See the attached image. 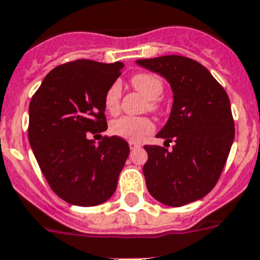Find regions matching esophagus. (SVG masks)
I'll return each mask as SVG.
<instances>
[{
  "instance_id": "1",
  "label": "esophagus",
  "mask_w": 260,
  "mask_h": 260,
  "mask_svg": "<svg viewBox=\"0 0 260 260\" xmlns=\"http://www.w3.org/2000/svg\"><path fill=\"white\" fill-rule=\"evenodd\" d=\"M128 146H130V149H136V147H140L141 145L138 142H134V141H130L128 142Z\"/></svg>"
}]
</instances>
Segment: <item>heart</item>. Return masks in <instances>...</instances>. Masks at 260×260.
<instances>
[{"label": "heart", "mask_w": 260, "mask_h": 260, "mask_svg": "<svg viewBox=\"0 0 260 260\" xmlns=\"http://www.w3.org/2000/svg\"><path fill=\"white\" fill-rule=\"evenodd\" d=\"M132 84L137 91H140L143 96L149 99V109L157 110L158 103L157 99L161 96L164 91V82L154 74L134 75L132 78ZM122 87L119 83H114L106 91L105 107L111 114H115L119 110ZM153 122L145 117H122L111 123V133L118 137H122L128 141H140L143 136L153 130Z\"/></svg>", "instance_id": "b5f03b06"}]
</instances>
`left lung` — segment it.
Wrapping results in <instances>:
<instances>
[{
    "instance_id": "obj_1",
    "label": "left lung",
    "mask_w": 260,
    "mask_h": 260,
    "mask_svg": "<svg viewBox=\"0 0 260 260\" xmlns=\"http://www.w3.org/2000/svg\"><path fill=\"white\" fill-rule=\"evenodd\" d=\"M159 74L173 91L169 119L157 134L172 150L146 145L143 176L147 190L169 207H182L208 194L219 180L235 138L227 92L196 60L168 55L137 60Z\"/></svg>"
}]
</instances>
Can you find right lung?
<instances>
[{
	"mask_svg": "<svg viewBox=\"0 0 260 260\" xmlns=\"http://www.w3.org/2000/svg\"><path fill=\"white\" fill-rule=\"evenodd\" d=\"M123 63L75 60L53 68L29 105V143L52 190L79 207L105 203L117 189L130 153L119 137H91L107 130L105 95Z\"/></svg>",
	"mask_w": 260,
	"mask_h": 260,
	"instance_id": "add662e5",
	"label": "right lung"
}]
</instances>
